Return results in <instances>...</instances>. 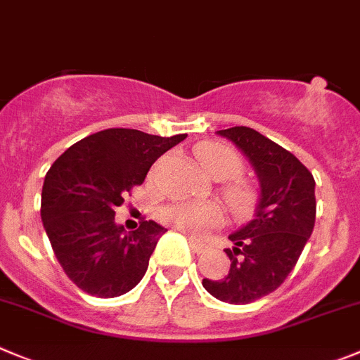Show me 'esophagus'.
<instances>
[{
	"instance_id": "34e87169",
	"label": "esophagus",
	"mask_w": 360,
	"mask_h": 360,
	"mask_svg": "<svg viewBox=\"0 0 360 360\" xmlns=\"http://www.w3.org/2000/svg\"><path fill=\"white\" fill-rule=\"evenodd\" d=\"M190 247L193 248V252H197V254H204V252L207 250V245L200 243V241L193 240V238H190Z\"/></svg>"
}]
</instances>
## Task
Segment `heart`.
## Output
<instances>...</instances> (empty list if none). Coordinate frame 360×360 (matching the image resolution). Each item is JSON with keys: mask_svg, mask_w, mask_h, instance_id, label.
Here are the masks:
<instances>
[{"mask_svg": "<svg viewBox=\"0 0 360 360\" xmlns=\"http://www.w3.org/2000/svg\"><path fill=\"white\" fill-rule=\"evenodd\" d=\"M197 160L213 179L226 181L220 193L231 213L238 218L250 217L259 202V188L252 181L238 177L243 172V160L233 147L220 142H204L195 150ZM160 220L193 238H202L217 229L224 217L217 204L176 202L160 211Z\"/></svg>", "mask_w": 360, "mask_h": 360, "instance_id": "heart-1", "label": "heart"}]
</instances>
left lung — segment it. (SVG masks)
<instances>
[{"label":"left lung","instance_id":"1","mask_svg":"<svg viewBox=\"0 0 360 360\" xmlns=\"http://www.w3.org/2000/svg\"><path fill=\"white\" fill-rule=\"evenodd\" d=\"M256 169L261 199L256 218L233 233L229 274L204 278V290L229 304H250L277 290L297 264L316 220L314 177L284 147L247 126L220 129Z\"/></svg>","mask_w":360,"mask_h":360}]
</instances>
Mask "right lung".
Instances as JSON below:
<instances>
[{
  "mask_svg": "<svg viewBox=\"0 0 360 360\" xmlns=\"http://www.w3.org/2000/svg\"><path fill=\"white\" fill-rule=\"evenodd\" d=\"M184 139L112 127L79 140L51 165L40 217L60 266L79 290L113 298L142 281L167 229L142 220L126 233L115 224V207L143 183L154 161Z\"/></svg>",
  "mask_w": 360,
  "mask_h": 360,
  "instance_id": "add662e5",
  "label": "right lung"
}]
</instances>
